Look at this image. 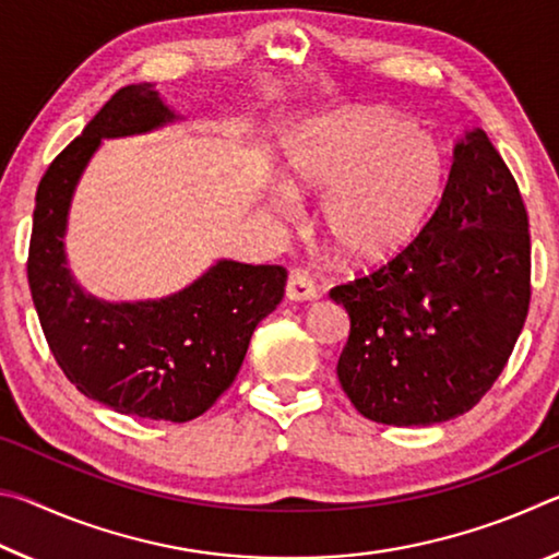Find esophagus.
I'll list each match as a JSON object with an SVG mask.
<instances>
[{"label":"esophagus","mask_w":559,"mask_h":559,"mask_svg":"<svg viewBox=\"0 0 559 559\" xmlns=\"http://www.w3.org/2000/svg\"><path fill=\"white\" fill-rule=\"evenodd\" d=\"M286 298L293 302H306L318 298L316 283L310 281L302 271H290L288 283H286Z\"/></svg>","instance_id":"esophagus-1"}]
</instances>
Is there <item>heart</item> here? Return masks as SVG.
Returning a JSON list of instances; mask_svg holds the SVG:
<instances>
[{
  "instance_id": "b5f03b06",
  "label": "heart",
  "mask_w": 559,
  "mask_h": 559,
  "mask_svg": "<svg viewBox=\"0 0 559 559\" xmlns=\"http://www.w3.org/2000/svg\"><path fill=\"white\" fill-rule=\"evenodd\" d=\"M447 153L437 138L382 108L302 120L283 140V182L323 194L320 231L353 269H377L409 249L447 187ZM276 212H290L283 189Z\"/></svg>"
}]
</instances>
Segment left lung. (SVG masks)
<instances>
[{
  "instance_id": "1",
  "label": "left lung",
  "mask_w": 559,
  "mask_h": 559,
  "mask_svg": "<svg viewBox=\"0 0 559 559\" xmlns=\"http://www.w3.org/2000/svg\"><path fill=\"white\" fill-rule=\"evenodd\" d=\"M330 298L349 318L337 380L367 419L431 427L480 402L530 306L527 212L484 130L453 145L439 210L409 249Z\"/></svg>"
}]
</instances>
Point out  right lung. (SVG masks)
Returning <instances> with one entry per match:
<instances>
[{
    "mask_svg": "<svg viewBox=\"0 0 559 559\" xmlns=\"http://www.w3.org/2000/svg\"><path fill=\"white\" fill-rule=\"evenodd\" d=\"M185 120L155 83L120 88L53 159L36 189L29 288L46 343L71 384L120 414L182 424L229 390L286 269L216 259L163 298L106 300L75 281L66 253L75 187L103 140L147 135Z\"/></svg>",
    "mask_w": 559,
    "mask_h": 559,
    "instance_id": "right-lung-1",
    "label": "right lung"
}]
</instances>
